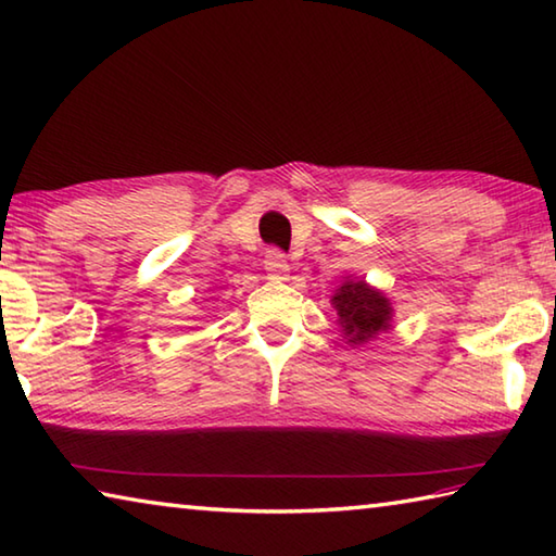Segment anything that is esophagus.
I'll use <instances>...</instances> for the list:
<instances>
[{"label":"esophagus","instance_id":"obj_1","mask_svg":"<svg viewBox=\"0 0 556 556\" xmlns=\"http://www.w3.org/2000/svg\"><path fill=\"white\" fill-rule=\"evenodd\" d=\"M265 269L269 271V277H277V279H285L287 271H289V262H287V255L277 248L267 250L265 255Z\"/></svg>","mask_w":556,"mask_h":556}]
</instances>
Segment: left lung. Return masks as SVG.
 <instances>
[{
  "label": "left lung",
  "instance_id": "obj_1",
  "mask_svg": "<svg viewBox=\"0 0 556 556\" xmlns=\"http://www.w3.org/2000/svg\"><path fill=\"white\" fill-rule=\"evenodd\" d=\"M332 306L338 311L340 326L345 330L348 340L355 345L377 338L381 330L389 328V299L369 289L365 281H345L332 296Z\"/></svg>",
  "mask_w": 556,
  "mask_h": 556
}]
</instances>
